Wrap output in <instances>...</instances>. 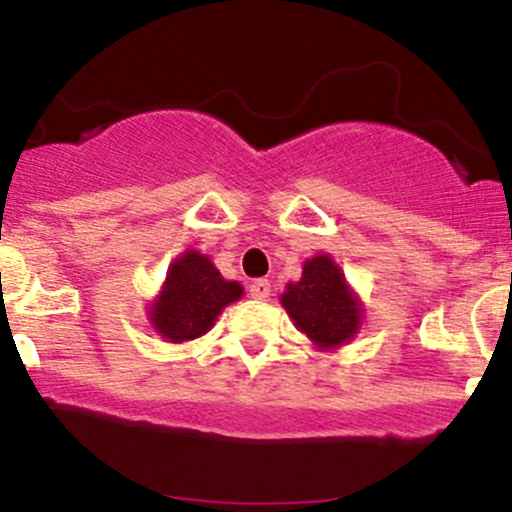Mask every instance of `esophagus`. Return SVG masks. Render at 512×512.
<instances>
[{"instance_id":"1","label":"esophagus","mask_w":512,"mask_h":512,"mask_svg":"<svg viewBox=\"0 0 512 512\" xmlns=\"http://www.w3.org/2000/svg\"><path fill=\"white\" fill-rule=\"evenodd\" d=\"M247 289H250L252 299H267V297H270V292H272L270 282H267V280H255Z\"/></svg>"}]
</instances>
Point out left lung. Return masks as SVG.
Segmentation results:
<instances>
[{"instance_id": "8db88e82", "label": "left lung", "mask_w": 512, "mask_h": 512, "mask_svg": "<svg viewBox=\"0 0 512 512\" xmlns=\"http://www.w3.org/2000/svg\"><path fill=\"white\" fill-rule=\"evenodd\" d=\"M280 304L287 309L294 327L307 334L319 352H334L349 344L364 322L361 297L327 252L304 260L302 277L287 282Z\"/></svg>"}]
</instances>
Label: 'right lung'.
<instances>
[{
    "instance_id": "right-lung-1",
    "label": "right lung",
    "mask_w": 512,
    "mask_h": 512,
    "mask_svg": "<svg viewBox=\"0 0 512 512\" xmlns=\"http://www.w3.org/2000/svg\"><path fill=\"white\" fill-rule=\"evenodd\" d=\"M242 294L240 282L225 280L208 255L185 250L170 262L163 287L148 304V322L165 342H193L208 334L227 304Z\"/></svg>"
}]
</instances>
